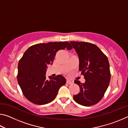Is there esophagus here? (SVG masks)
I'll return each instance as SVG.
<instances>
[{
  "mask_svg": "<svg viewBox=\"0 0 128 128\" xmlns=\"http://www.w3.org/2000/svg\"><path fill=\"white\" fill-rule=\"evenodd\" d=\"M73 83V81H71V80H66V84H71Z\"/></svg>",
  "mask_w": 128,
  "mask_h": 128,
  "instance_id": "1",
  "label": "esophagus"
}]
</instances>
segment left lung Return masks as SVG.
I'll return each mask as SVG.
<instances>
[{
	"label": "left lung",
	"instance_id": "obj_1",
	"mask_svg": "<svg viewBox=\"0 0 128 128\" xmlns=\"http://www.w3.org/2000/svg\"><path fill=\"white\" fill-rule=\"evenodd\" d=\"M78 54L79 70L84 76L85 83L75 80L80 92L73 96L76 102L84 106L98 103L104 95L111 79L108 58L99 47L85 42H70Z\"/></svg>",
	"mask_w": 128,
	"mask_h": 128
}]
</instances>
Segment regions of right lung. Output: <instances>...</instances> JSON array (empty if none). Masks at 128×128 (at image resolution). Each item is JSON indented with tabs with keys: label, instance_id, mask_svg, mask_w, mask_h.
<instances>
[{
	"label": "right lung",
	"instance_id": "obj_1",
	"mask_svg": "<svg viewBox=\"0 0 128 128\" xmlns=\"http://www.w3.org/2000/svg\"><path fill=\"white\" fill-rule=\"evenodd\" d=\"M68 42L39 43L30 46L18 64L17 81L23 94L30 102L38 105L50 103L61 86L66 83L62 75L46 77L47 65L53 63L56 52L60 50L72 49Z\"/></svg>",
	"mask_w": 128,
	"mask_h": 128
}]
</instances>
